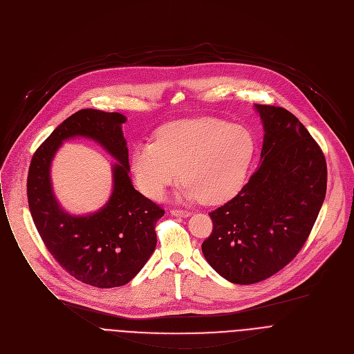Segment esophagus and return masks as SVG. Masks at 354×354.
<instances>
[{
  "instance_id": "1",
  "label": "esophagus",
  "mask_w": 354,
  "mask_h": 354,
  "mask_svg": "<svg viewBox=\"0 0 354 354\" xmlns=\"http://www.w3.org/2000/svg\"><path fill=\"white\" fill-rule=\"evenodd\" d=\"M170 214L173 216H180V218H188L191 215V212L188 210H183V209H171Z\"/></svg>"
}]
</instances>
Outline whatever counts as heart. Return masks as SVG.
Returning a JSON list of instances; mask_svg holds the SVG:
<instances>
[{
	"label": "heart",
	"instance_id": "1",
	"mask_svg": "<svg viewBox=\"0 0 354 354\" xmlns=\"http://www.w3.org/2000/svg\"><path fill=\"white\" fill-rule=\"evenodd\" d=\"M254 151L252 135L240 125L209 117L180 120L162 127L155 144H138L131 165L136 185L153 199L181 176V198L214 205L243 187Z\"/></svg>",
	"mask_w": 354,
	"mask_h": 354
}]
</instances>
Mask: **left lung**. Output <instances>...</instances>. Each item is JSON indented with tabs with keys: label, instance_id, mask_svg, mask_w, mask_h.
I'll return each mask as SVG.
<instances>
[{
	"label": "left lung",
	"instance_id": "obj_1",
	"mask_svg": "<svg viewBox=\"0 0 354 354\" xmlns=\"http://www.w3.org/2000/svg\"><path fill=\"white\" fill-rule=\"evenodd\" d=\"M255 110L265 132L259 167L210 212L214 230L202 243L207 263L237 285L268 279L299 254L326 194V162L307 128L283 107Z\"/></svg>",
	"mask_w": 354,
	"mask_h": 354
}]
</instances>
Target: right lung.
Returning <instances> with one entry per match:
<instances>
[{
  "label": "right lung",
  "instance_id": "1",
  "mask_svg": "<svg viewBox=\"0 0 354 354\" xmlns=\"http://www.w3.org/2000/svg\"><path fill=\"white\" fill-rule=\"evenodd\" d=\"M120 113L84 109L61 122L35 152L28 174V202L35 226L54 259L86 285L110 289L127 285L156 247V222L165 210L138 192L128 176V148ZM84 136L117 160L113 191L95 214L69 216L55 199L49 169L64 140Z\"/></svg>",
  "mask_w": 354,
  "mask_h": 354
}]
</instances>
